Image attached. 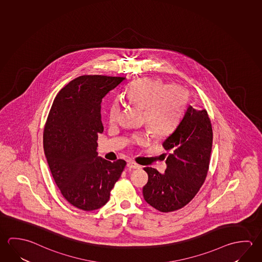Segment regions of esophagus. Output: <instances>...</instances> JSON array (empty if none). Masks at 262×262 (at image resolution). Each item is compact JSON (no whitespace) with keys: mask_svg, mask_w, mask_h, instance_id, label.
<instances>
[{"mask_svg":"<svg viewBox=\"0 0 262 262\" xmlns=\"http://www.w3.org/2000/svg\"><path fill=\"white\" fill-rule=\"evenodd\" d=\"M127 166L129 167V168H132V169H139L141 166L136 164V163H134V162H129L128 164H127Z\"/></svg>","mask_w":262,"mask_h":262,"instance_id":"34e87169","label":"esophagus"}]
</instances>
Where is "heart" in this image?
Masks as SVG:
<instances>
[{
  "mask_svg": "<svg viewBox=\"0 0 262 262\" xmlns=\"http://www.w3.org/2000/svg\"><path fill=\"white\" fill-rule=\"evenodd\" d=\"M127 101L143 111V120L147 128L156 136H164L171 133L179 124L187 105L186 94L181 88L156 79L142 78L132 83L125 93ZM120 105L111 103L108 108V122L114 124L120 118ZM138 144L146 143L145 135L133 137Z\"/></svg>",
  "mask_w": 262,
  "mask_h": 262,
  "instance_id": "1",
  "label": "heart"
}]
</instances>
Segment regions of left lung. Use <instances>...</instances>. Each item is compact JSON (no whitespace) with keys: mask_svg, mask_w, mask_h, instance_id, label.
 <instances>
[{"mask_svg":"<svg viewBox=\"0 0 262 262\" xmlns=\"http://www.w3.org/2000/svg\"><path fill=\"white\" fill-rule=\"evenodd\" d=\"M166 151L164 174L144 167L148 182L142 194L148 204L162 212L177 211L195 197L204 183L210 165L212 129L205 110L188 106L174 132L163 142Z\"/></svg>","mask_w":262,"mask_h":262,"instance_id":"obj_1","label":"left lung"}]
</instances>
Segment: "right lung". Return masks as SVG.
I'll return each instance as SVG.
<instances>
[{
  "label": "right lung",
  "instance_id": "right-lung-1",
  "mask_svg": "<svg viewBox=\"0 0 262 262\" xmlns=\"http://www.w3.org/2000/svg\"><path fill=\"white\" fill-rule=\"evenodd\" d=\"M124 77L83 75L56 96L47 119L43 146L56 185L67 202L94 211L108 202L126 162L97 156V138L103 133L101 102Z\"/></svg>",
  "mask_w": 262,
  "mask_h": 262
}]
</instances>
